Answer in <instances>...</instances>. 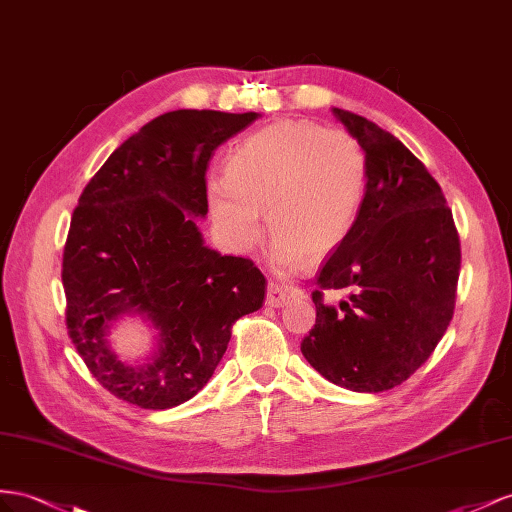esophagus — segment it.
Returning a JSON list of instances; mask_svg holds the SVG:
<instances>
[{
  "label": "esophagus",
  "mask_w": 512,
  "mask_h": 512,
  "mask_svg": "<svg viewBox=\"0 0 512 512\" xmlns=\"http://www.w3.org/2000/svg\"><path fill=\"white\" fill-rule=\"evenodd\" d=\"M302 296H304V291H302L300 287L270 281V283H268L266 304H268V306H274V309H279V306H285L289 300H296V298H302Z\"/></svg>",
  "instance_id": "1"
}]
</instances>
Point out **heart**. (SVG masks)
Masks as SVG:
<instances>
[{
  "mask_svg": "<svg viewBox=\"0 0 512 512\" xmlns=\"http://www.w3.org/2000/svg\"><path fill=\"white\" fill-rule=\"evenodd\" d=\"M367 188V158L345 130L281 120L257 130L208 180L216 229L233 251L259 242L261 212L274 236L276 266L324 259L352 233Z\"/></svg>",
  "mask_w": 512,
  "mask_h": 512,
  "instance_id": "heart-1",
  "label": "heart"
}]
</instances>
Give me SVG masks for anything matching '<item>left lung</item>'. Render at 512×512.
Listing matches in <instances>:
<instances>
[{
    "label": "left lung",
    "mask_w": 512,
    "mask_h": 512,
    "mask_svg": "<svg viewBox=\"0 0 512 512\" xmlns=\"http://www.w3.org/2000/svg\"><path fill=\"white\" fill-rule=\"evenodd\" d=\"M367 158L356 225L317 276L315 326L302 356L328 382L384 392L427 362L455 313L459 233L440 184L375 122L332 109ZM326 288H345L339 305Z\"/></svg>",
    "instance_id": "8db88e82"
}]
</instances>
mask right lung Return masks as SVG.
I'll list each match as a JSON object with an SVG mask.
<instances>
[{"label": "right lung", "instance_id": "add662e5", "mask_svg": "<svg viewBox=\"0 0 512 512\" xmlns=\"http://www.w3.org/2000/svg\"><path fill=\"white\" fill-rule=\"evenodd\" d=\"M259 113L178 109L128 137L87 182L62 261L66 328L85 367L115 397L169 410L208 384L231 326L261 309L266 279L246 257L203 244L206 171L218 145ZM124 312L148 318L159 349L130 368L106 341Z\"/></svg>", "mask_w": 512, "mask_h": 512}]
</instances>
